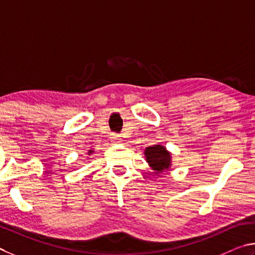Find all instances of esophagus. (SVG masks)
<instances>
[{
    "label": "esophagus",
    "instance_id": "34e87169",
    "mask_svg": "<svg viewBox=\"0 0 255 255\" xmlns=\"http://www.w3.org/2000/svg\"><path fill=\"white\" fill-rule=\"evenodd\" d=\"M111 141L113 142V143H119V142H121V136L119 134H112Z\"/></svg>",
    "mask_w": 255,
    "mask_h": 255
}]
</instances>
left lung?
<instances>
[{
    "label": "left lung",
    "instance_id": "left-lung-1",
    "mask_svg": "<svg viewBox=\"0 0 255 255\" xmlns=\"http://www.w3.org/2000/svg\"><path fill=\"white\" fill-rule=\"evenodd\" d=\"M146 162L155 172H163L171 167V153L163 145L155 144L144 150Z\"/></svg>",
    "mask_w": 255,
    "mask_h": 255
}]
</instances>
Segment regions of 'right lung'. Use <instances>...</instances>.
<instances>
[{"instance_id":"obj_1","label":"right lung","mask_w":255,"mask_h":255,"mask_svg":"<svg viewBox=\"0 0 255 255\" xmlns=\"http://www.w3.org/2000/svg\"><path fill=\"white\" fill-rule=\"evenodd\" d=\"M92 152H93V150H89V151H88V153H89V154H91Z\"/></svg>"}]
</instances>
